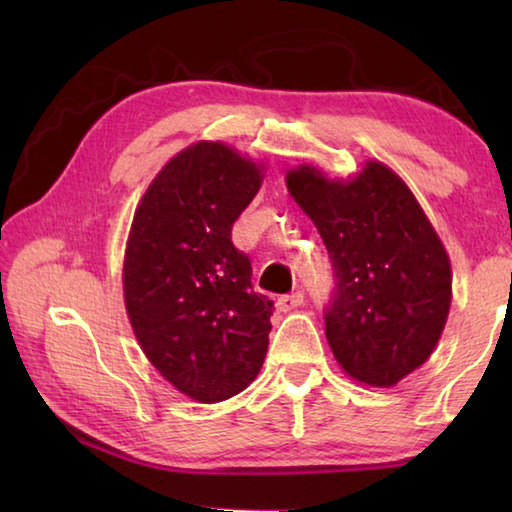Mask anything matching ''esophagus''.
Masks as SVG:
<instances>
[{
  "instance_id": "obj_1",
  "label": "esophagus",
  "mask_w": 512,
  "mask_h": 512,
  "mask_svg": "<svg viewBox=\"0 0 512 512\" xmlns=\"http://www.w3.org/2000/svg\"><path fill=\"white\" fill-rule=\"evenodd\" d=\"M301 303H303V292H301V290L290 292V295H281V297L277 299V310H279V312H290V310L299 308Z\"/></svg>"
}]
</instances>
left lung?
Wrapping results in <instances>:
<instances>
[{
	"instance_id": "obj_1",
	"label": "left lung",
	"mask_w": 512,
	"mask_h": 512,
	"mask_svg": "<svg viewBox=\"0 0 512 512\" xmlns=\"http://www.w3.org/2000/svg\"><path fill=\"white\" fill-rule=\"evenodd\" d=\"M288 191L317 224L334 290L325 336L345 374L391 387L431 356L451 306V264L427 215L394 171L367 162L352 182L303 165Z\"/></svg>"
}]
</instances>
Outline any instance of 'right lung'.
Listing matches in <instances>:
<instances>
[{"label":"right lung","mask_w":512,"mask_h":512,"mask_svg":"<svg viewBox=\"0 0 512 512\" xmlns=\"http://www.w3.org/2000/svg\"><path fill=\"white\" fill-rule=\"evenodd\" d=\"M262 173L222 143L169 160L140 200L125 250V306L158 372L198 402L244 391L262 369L275 303L250 284L233 224Z\"/></svg>","instance_id":"1"}]
</instances>
